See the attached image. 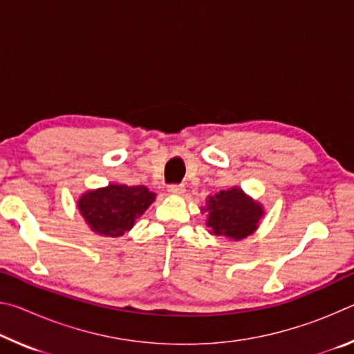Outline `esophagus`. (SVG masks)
<instances>
[{
  "label": "esophagus",
  "mask_w": 354,
  "mask_h": 354,
  "mask_svg": "<svg viewBox=\"0 0 354 354\" xmlns=\"http://www.w3.org/2000/svg\"><path fill=\"white\" fill-rule=\"evenodd\" d=\"M184 185L183 184H170L169 185V192L171 195H183L184 194Z\"/></svg>",
  "instance_id": "1"
}]
</instances>
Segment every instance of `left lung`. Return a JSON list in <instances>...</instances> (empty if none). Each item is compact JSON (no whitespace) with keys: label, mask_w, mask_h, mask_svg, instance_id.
I'll use <instances>...</instances> for the list:
<instances>
[{"label":"left lung","mask_w":354,"mask_h":354,"mask_svg":"<svg viewBox=\"0 0 354 354\" xmlns=\"http://www.w3.org/2000/svg\"><path fill=\"white\" fill-rule=\"evenodd\" d=\"M207 227L215 236H226L241 241L253 234L257 221L263 215L262 207L241 189L221 190L209 198Z\"/></svg>","instance_id":"8db88e82"}]
</instances>
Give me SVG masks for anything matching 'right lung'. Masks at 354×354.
Wrapping results in <instances>:
<instances>
[{"label": "right lung", "instance_id": "right-lung-1", "mask_svg": "<svg viewBox=\"0 0 354 354\" xmlns=\"http://www.w3.org/2000/svg\"><path fill=\"white\" fill-rule=\"evenodd\" d=\"M154 201V194L145 185L111 184L87 192L77 203L80 212L91 230L100 236L118 237L134 226L137 217Z\"/></svg>", "mask_w": 354, "mask_h": 354}]
</instances>
